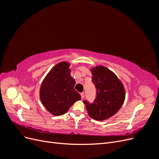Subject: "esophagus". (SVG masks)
Returning a JSON list of instances; mask_svg holds the SVG:
<instances>
[{
    "label": "esophagus",
    "instance_id": "34e87169",
    "mask_svg": "<svg viewBox=\"0 0 159 159\" xmlns=\"http://www.w3.org/2000/svg\"><path fill=\"white\" fill-rule=\"evenodd\" d=\"M80 95H81V99H84V97H85V93H84V92H82V93H80Z\"/></svg>",
    "mask_w": 159,
    "mask_h": 159
}]
</instances>
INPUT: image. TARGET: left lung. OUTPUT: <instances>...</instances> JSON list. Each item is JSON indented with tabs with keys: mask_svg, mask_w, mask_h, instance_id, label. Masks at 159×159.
<instances>
[{
	"mask_svg": "<svg viewBox=\"0 0 159 159\" xmlns=\"http://www.w3.org/2000/svg\"><path fill=\"white\" fill-rule=\"evenodd\" d=\"M91 82L96 96L93 103L84 101L89 116L97 121L107 119L116 113L123 104L125 93L123 85L111 71L103 66L92 69Z\"/></svg>",
	"mask_w": 159,
	"mask_h": 159,
	"instance_id": "left-lung-1",
	"label": "left lung"
}]
</instances>
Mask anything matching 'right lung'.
Masks as SVG:
<instances>
[{
	"label": "right lung",
	"mask_w": 159,
	"mask_h": 159,
	"mask_svg": "<svg viewBox=\"0 0 159 159\" xmlns=\"http://www.w3.org/2000/svg\"><path fill=\"white\" fill-rule=\"evenodd\" d=\"M69 67L66 62L57 64L48 74L40 88L42 104L56 116L66 113L72 105L81 99L80 93L74 89L75 81L71 77Z\"/></svg>",
	"instance_id": "1"
}]
</instances>
